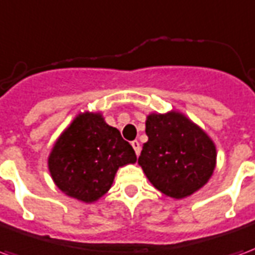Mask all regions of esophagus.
Listing matches in <instances>:
<instances>
[{"mask_svg": "<svg viewBox=\"0 0 255 255\" xmlns=\"http://www.w3.org/2000/svg\"><path fill=\"white\" fill-rule=\"evenodd\" d=\"M131 146H133V149H134L135 154L138 156V154H139V150H141V146H139V142H138V141H131Z\"/></svg>", "mask_w": 255, "mask_h": 255, "instance_id": "34e87169", "label": "esophagus"}]
</instances>
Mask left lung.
<instances>
[{"label": "left lung", "mask_w": 255, "mask_h": 255, "mask_svg": "<svg viewBox=\"0 0 255 255\" xmlns=\"http://www.w3.org/2000/svg\"><path fill=\"white\" fill-rule=\"evenodd\" d=\"M148 141L138 164L148 180L165 196L184 199L207 184L216 165L215 143L179 112L146 117Z\"/></svg>", "instance_id": "1"}]
</instances>
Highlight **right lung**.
Masks as SVG:
<instances>
[{
    "instance_id": "add662e5",
    "label": "right lung",
    "mask_w": 255,
    "mask_h": 255,
    "mask_svg": "<svg viewBox=\"0 0 255 255\" xmlns=\"http://www.w3.org/2000/svg\"><path fill=\"white\" fill-rule=\"evenodd\" d=\"M137 161L120 130L101 113H80L53 143L48 169L57 188L70 198L93 203L112 188L120 166Z\"/></svg>"
}]
</instances>
